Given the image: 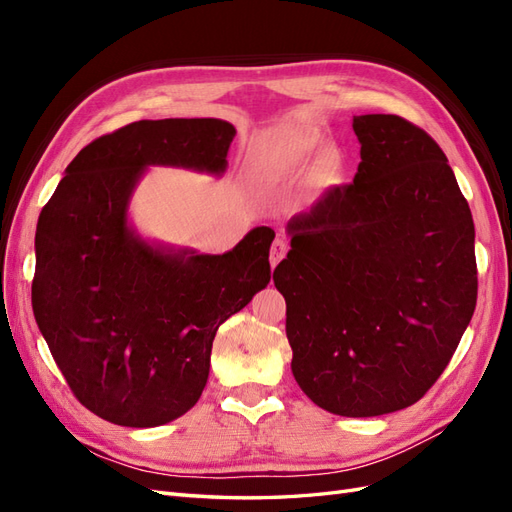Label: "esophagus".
Segmentation results:
<instances>
[{"label":"esophagus","mask_w":512,"mask_h":512,"mask_svg":"<svg viewBox=\"0 0 512 512\" xmlns=\"http://www.w3.org/2000/svg\"><path fill=\"white\" fill-rule=\"evenodd\" d=\"M286 252H288V241H286V237H284V235H277L275 241H273V245H271V254H269V262H271L273 269L277 267V262H280V260L286 256Z\"/></svg>","instance_id":"obj_1"}]
</instances>
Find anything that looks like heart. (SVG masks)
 Here are the masks:
<instances>
[{
    "instance_id": "b5f03b06",
    "label": "heart",
    "mask_w": 512,
    "mask_h": 512,
    "mask_svg": "<svg viewBox=\"0 0 512 512\" xmlns=\"http://www.w3.org/2000/svg\"><path fill=\"white\" fill-rule=\"evenodd\" d=\"M305 149H307V145H305V143H301V145H299V151H305Z\"/></svg>"
}]
</instances>
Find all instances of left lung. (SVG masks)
Instances as JSON below:
<instances>
[{"label":"left lung","instance_id":"obj_1","mask_svg":"<svg viewBox=\"0 0 512 512\" xmlns=\"http://www.w3.org/2000/svg\"><path fill=\"white\" fill-rule=\"evenodd\" d=\"M361 164L288 222L275 267L292 374L339 416L404 410L442 376L476 307L474 222L433 138L359 115Z\"/></svg>","mask_w":512,"mask_h":512}]
</instances>
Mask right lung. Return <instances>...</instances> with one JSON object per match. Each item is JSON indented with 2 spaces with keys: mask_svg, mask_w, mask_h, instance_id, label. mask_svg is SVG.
<instances>
[{
  "mask_svg": "<svg viewBox=\"0 0 512 512\" xmlns=\"http://www.w3.org/2000/svg\"><path fill=\"white\" fill-rule=\"evenodd\" d=\"M235 134L222 119L134 121L83 147L40 213L38 329L74 397L108 423L158 427L188 412L218 327L271 280L267 226L218 256L162 250L128 226L147 166L222 175Z\"/></svg>",
  "mask_w": 512,
  "mask_h": 512,
  "instance_id": "1",
  "label": "right lung"
}]
</instances>
